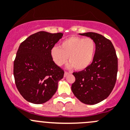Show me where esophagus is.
I'll return each instance as SVG.
<instances>
[{
    "instance_id": "esophagus-1",
    "label": "esophagus",
    "mask_w": 130,
    "mask_h": 130,
    "mask_svg": "<svg viewBox=\"0 0 130 130\" xmlns=\"http://www.w3.org/2000/svg\"><path fill=\"white\" fill-rule=\"evenodd\" d=\"M69 73L68 72H65V73H64V77H66L67 75H69Z\"/></svg>"
}]
</instances>
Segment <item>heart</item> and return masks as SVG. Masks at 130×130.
Masks as SVG:
<instances>
[{"label":"heart","mask_w":130,"mask_h":130,"mask_svg":"<svg viewBox=\"0 0 130 130\" xmlns=\"http://www.w3.org/2000/svg\"><path fill=\"white\" fill-rule=\"evenodd\" d=\"M95 43L92 39L72 36L51 50V56L56 65H63L69 58L70 66L83 70L90 65L95 53Z\"/></svg>","instance_id":"b5f03b06"}]
</instances>
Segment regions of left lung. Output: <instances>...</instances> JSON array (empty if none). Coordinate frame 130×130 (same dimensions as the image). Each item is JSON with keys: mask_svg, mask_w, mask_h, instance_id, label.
I'll return each instance as SVG.
<instances>
[{"mask_svg": "<svg viewBox=\"0 0 130 130\" xmlns=\"http://www.w3.org/2000/svg\"><path fill=\"white\" fill-rule=\"evenodd\" d=\"M90 37L95 43V53L88 67L73 73L75 81L71 89L83 104L94 105L107 99L112 91L117 79L118 57L110 40L94 32L79 34Z\"/></svg>", "mask_w": 130, "mask_h": 130, "instance_id": "left-lung-1", "label": "left lung"}]
</instances>
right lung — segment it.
Segmentation results:
<instances>
[{"label": "right lung", "instance_id": "add662e5", "mask_svg": "<svg viewBox=\"0 0 130 130\" xmlns=\"http://www.w3.org/2000/svg\"><path fill=\"white\" fill-rule=\"evenodd\" d=\"M63 36L62 33L41 31L20 44L14 61L13 74L18 90L26 101L44 104L56 93L64 71L53 61L51 50Z\"/></svg>", "mask_w": 130, "mask_h": 130}]
</instances>
